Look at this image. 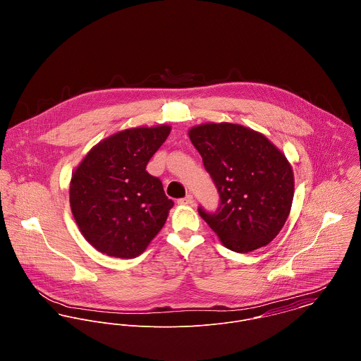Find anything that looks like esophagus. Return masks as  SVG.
Returning a JSON list of instances; mask_svg holds the SVG:
<instances>
[{
    "label": "esophagus",
    "instance_id": "esophagus-1",
    "mask_svg": "<svg viewBox=\"0 0 361 361\" xmlns=\"http://www.w3.org/2000/svg\"><path fill=\"white\" fill-rule=\"evenodd\" d=\"M193 202H195V199H193V196H192V195H186L183 199H179V200H178V203H179V204H183V206L192 204Z\"/></svg>",
    "mask_w": 361,
    "mask_h": 361
}]
</instances>
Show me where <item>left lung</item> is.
Masks as SVG:
<instances>
[{
    "label": "left lung",
    "mask_w": 361,
    "mask_h": 361,
    "mask_svg": "<svg viewBox=\"0 0 361 361\" xmlns=\"http://www.w3.org/2000/svg\"><path fill=\"white\" fill-rule=\"evenodd\" d=\"M189 137L203 158L219 206L200 216L225 247L249 253L268 245L283 228L293 202V172L265 136L242 125L206 123Z\"/></svg>",
    "instance_id": "obj_1"
}]
</instances>
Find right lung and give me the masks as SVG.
<instances>
[{
    "mask_svg": "<svg viewBox=\"0 0 361 361\" xmlns=\"http://www.w3.org/2000/svg\"><path fill=\"white\" fill-rule=\"evenodd\" d=\"M169 132L161 125L115 133L92 149L73 172L72 214L99 252L137 257L164 226L173 202L146 166Z\"/></svg>",
    "mask_w": 361,
    "mask_h": 361,
    "instance_id": "1",
    "label": "right lung"
}]
</instances>
